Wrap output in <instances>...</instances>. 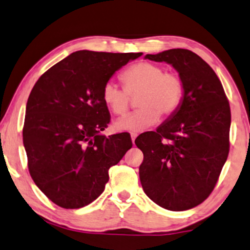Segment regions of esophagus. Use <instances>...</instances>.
<instances>
[{"label": "esophagus", "instance_id": "34e87169", "mask_svg": "<svg viewBox=\"0 0 250 250\" xmlns=\"http://www.w3.org/2000/svg\"><path fill=\"white\" fill-rule=\"evenodd\" d=\"M131 141H132V143H134V144H135V139H136V137H137V136H138V134H137V132H131Z\"/></svg>", "mask_w": 250, "mask_h": 250}]
</instances>
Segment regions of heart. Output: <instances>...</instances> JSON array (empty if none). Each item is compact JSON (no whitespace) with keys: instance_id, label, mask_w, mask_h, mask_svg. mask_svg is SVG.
Wrapping results in <instances>:
<instances>
[{"instance_id":"b5f03b06","label":"heart","mask_w":250,"mask_h":250,"mask_svg":"<svg viewBox=\"0 0 250 250\" xmlns=\"http://www.w3.org/2000/svg\"><path fill=\"white\" fill-rule=\"evenodd\" d=\"M123 88L108 81L103 86L102 98L115 115H125L130 107V97L137 96L138 109L115 123L118 130L139 131L153 125L161 114L165 118L177 111L184 95L181 76L166 72L164 66L151 62H138L120 75Z\"/></svg>"}]
</instances>
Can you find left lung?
I'll return each mask as SVG.
<instances>
[{
	"instance_id": "1",
	"label": "left lung",
	"mask_w": 250,
	"mask_h": 250,
	"mask_svg": "<svg viewBox=\"0 0 250 250\" xmlns=\"http://www.w3.org/2000/svg\"><path fill=\"white\" fill-rule=\"evenodd\" d=\"M145 58L174 66L184 97L155 131L136 138L144 154L139 178L146 195L160 207L188 210L210 195L228 159L229 104L214 69L197 53L170 49Z\"/></svg>"
}]
</instances>
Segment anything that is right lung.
<instances>
[{"instance_id": "right-lung-1", "label": "right lung", "mask_w": 250, "mask_h": 250, "mask_svg": "<svg viewBox=\"0 0 250 250\" xmlns=\"http://www.w3.org/2000/svg\"><path fill=\"white\" fill-rule=\"evenodd\" d=\"M142 52H73L40 76L29 95L22 141L31 177L53 204L88 206L104 191L108 169L132 147L127 132L102 135L109 121L103 86Z\"/></svg>"}]
</instances>
